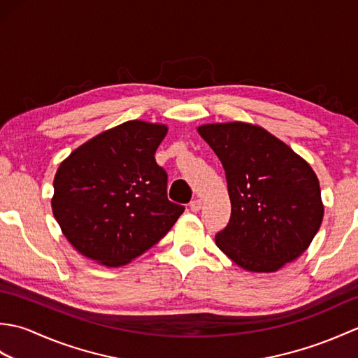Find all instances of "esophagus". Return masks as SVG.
I'll list each match as a JSON object with an SVG mask.
<instances>
[{"instance_id":"34e87169","label":"esophagus","mask_w":358,"mask_h":358,"mask_svg":"<svg viewBox=\"0 0 358 358\" xmlns=\"http://www.w3.org/2000/svg\"><path fill=\"white\" fill-rule=\"evenodd\" d=\"M189 208H191L192 212H199L201 209V200H199V199L192 200L191 204H189Z\"/></svg>"}]
</instances>
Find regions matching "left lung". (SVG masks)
<instances>
[{
    "label": "left lung",
    "mask_w": 358,
    "mask_h": 358,
    "mask_svg": "<svg viewBox=\"0 0 358 358\" xmlns=\"http://www.w3.org/2000/svg\"><path fill=\"white\" fill-rule=\"evenodd\" d=\"M200 135L223 164L231 218L217 246L243 269L275 272L320 229L323 203L310 166L263 127L204 124Z\"/></svg>",
    "instance_id": "1"
}]
</instances>
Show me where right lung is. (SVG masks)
Masks as SVG:
<instances>
[{"label": "right lung", "mask_w": 358, "mask_h": 358, "mask_svg": "<svg viewBox=\"0 0 358 358\" xmlns=\"http://www.w3.org/2000/svg\"><path fill=\"white\" fill-rule=\"evenodd\" d=\"M167 127L126 121L75 149L53 180L52 210L71 245L87 258L121 266L169 232L185 206L167 199L155 150Z\"/></svg>", "instance_id": "1"}]
</instances>
